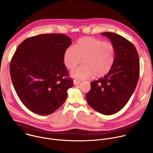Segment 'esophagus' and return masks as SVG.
I'll use <instances>...</instances> for the list:
<instances>
[{"instance_id":"esophagus-1","label":"esophagus","mask_w":153,"mask_h":153,"mask_svg":"<svg viewBox=\"0 0 153 153\" xmlns=\"http://www.w3.org/2000/svg\"><path fill=\"white\" fill-rule=\"evenodd\" d=\"M73 83H74V85H79L80 83V81L79 80H74L73 81Z\"/></svg>"}]
</instances>
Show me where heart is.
<instances>
[{
    "instance_id": "1",
    "label": "heart",
    "mask_w": 153,
    "mask_h": 153,
    "mask_svg": "<svg viewBox=\"0 0 153 153\" xmlns=\"http://www.w3.org/2000/svg\"><path fill=\"white\" fill-rule=\"evenodd\" d=\"M82 59L83 65L71 71L72 77H102L113 66L115 50L110 43L91 37H83L77 42L74 47L71 46L65 50L63 56L65 67L71 70L77 66Z\"/></svg>"
}]
</instances>
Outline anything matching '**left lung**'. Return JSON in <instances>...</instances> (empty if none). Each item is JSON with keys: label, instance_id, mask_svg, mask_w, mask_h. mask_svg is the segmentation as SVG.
Listing matches in <instances>:
<instances>
[{"label": "left lung", "instance_id": "obj_1", "mask_svg": "<svg viewBox=\"0 0 153 153\" xmlns=\"http://www.w3.org/2000/svg\"><path fill=\"white\" fill-rule=\"evenodd\" d=\"M102 36L111 40L115 60L110 72L91 82L86 99L94 110L108 116L122 110L132 96L139 77L140 63L136 47L126 39L111 32Z\"/></svg>", "mask_w": 153, "mask_h": 153}]
</instances>
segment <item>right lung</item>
Instances as JSON below:
<instances>
[{
  "mask_svg": "<svg viewBox=\"0 0 153 153\" xmlns=\"http://www.w3.org/2000/svg\"><path fill=\"white\" fill-rule=\"evenodd\" d=\"M71 39L62 34H44L29 37L16 49L10 63L15 91L23 104L42 116L56 111L67 99L73 80L63 53Z\"/></svg>",
  "mask_w": 153,
  "mask_h": 153,
  "instance_id": "obj_1",
  "label": "right lung"
}]
</instances>
